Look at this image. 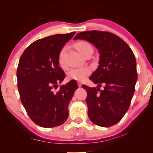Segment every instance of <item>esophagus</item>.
Masks as SVG:
<instances>
[{
  "instance_id": "esophagus-1",
  "label": "esophagus",
  "mask_w": 153,
  "mask_h": 153,
  "mask_svg": "<svg viewBox=\"0 0 153 153\" xmlns=\"http://www.w3.org/2000/svg\"><path fill=\"white\" fill-rule=\"evenodd\" d=\"M81 85H82V83H81V82H78V86L80 88V87H81Z\"/></svg>"
}]
</instances>
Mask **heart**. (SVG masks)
<instances>
[{
    "mask_svg": "<svg viewBox=\"0 0 153 153\" xmlns=\"http://www.w3.org/2000/svg\"><path fill=\"white\" fill-rule=\"evenodd\" d=\"M74 47L78 50L79 53H81L82 55L85 53V51H87L88 50L91 49L93 50L91 45L85 41H79L77 42L74 44ZM63 53H64V49H62L59 53L58 55V63L62 67V68L65 69L66 66L64 63L63 61ZM91 74V70L88 67H81V68H74L70 70V72H68V77L70 79L72 80H76L81 81L86 78L88 75Z\"/></svg>",
    "mask_w": 153,
    "mask_h": 153,
    "instance_id": "b5f03b06",
    "label": "heart"
}]
</instances>
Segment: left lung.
I'll list each match as a JSON object with an SVG mask.
<instances>
[{"mask_svg": "<svg viewBox=\"0 0 153 153\" xmlns=\"http://www.w3.org/2000/svg\"><path fill=\"white\" fill-rule=\"evenodd\" d=\"M74 39L92 43L100 55L99 66L89 78L97 88L82 85L87 92L90 120L100 127L114 125L126 114L134 93L137 80L134 54L125 42L109 32L85 31ZM102 85L104 89L100 90Z\"/></svg>", "mask_w": 153, "mask_h": 153, "instance_id": "left-lung-1", "label": "left lung"}]
</instances>
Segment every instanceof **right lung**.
<instances>
[{
	"mask_svg": "<svg viewBox=\"0 0 153 153\" xmlns=\"http://www.w3.org/2000/svg\"><path fill=\"white\" fill-rule=\"evenodd\" d=\"M75 32L37 39L25 49L19 62L16 77L20 99L31 120L42 127H54L65 122L68 105L78 88L76 81L61 85L65 74L58 55Z\"/></svg>",
	"mask_w": 153,
	"mask_h": 153,
	"instance_id": "add662e5",
	"label": "right lung"
}]
</instances>
